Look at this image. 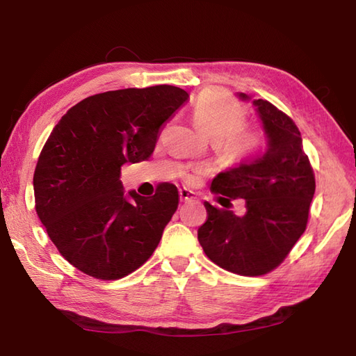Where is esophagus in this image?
Instances as JSON below:
<instances>
[{"mask_svg": "<svg viewBox=\"0 0 356 356\" xmlns=\"http://www.w3.org/2000/svg\"><path fill=\"white\" fill-rule=\"evenodd\" d=\"M179 195H180V202H188V200L195 199V194L191 190H188V188H180Z\"/></svg>", "mask_w": 356, "mask_h": 356, "instance_id": "esophagus-1", "label": "esophagus"}]
</instances>
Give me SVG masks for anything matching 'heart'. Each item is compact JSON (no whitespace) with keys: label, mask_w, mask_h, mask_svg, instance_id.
I'll use <instances>...</instances> for the list:
<instances>
[{"label":"heart","mask_w":356,"mask_h":356,"mask_svg":"<svg viewBox=\"0 0 356 356\" xmlns=\"http://www.w3.org/2000/svg\"><path fill=\"white\" fill-rule=\"evenodd\" d=\"M194 122L203 133L217 140L232 161H248L266 147V134L260 130H240L245 124V110L217 92H207L195 101Z\"/></svg>","instance_id":"1"}]
</instances>
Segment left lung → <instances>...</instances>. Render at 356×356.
<instances>
[{
  "instance_id": "1",
  "label": "left lung",
  "mask_w": 356,
  "mask_h": 356,
  "mask_svg": "<svg viewBox=\"0 0 356 356\" xmlns=\"http://www.w3.org/2000/svg\"><path fill=\"white\" fill-rule=\"evenodd\" d=\"M241 101L251 97L238 93ZM252 105L263 122L266 149L241 161L211 184V191L229 200L245 199L246 213L216 208L205 202L207 222L197 231L211 261L238 275L257 277L275 269L301 234L315 193V176L293 120L264 99Z\"/></svg>"
}]
</instances>
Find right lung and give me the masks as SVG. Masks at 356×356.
<instances>
[{"label": "right lung", "mask_w": 356, "mask_h": 356, "mask_svg": "<svg viewBox=\"0 0 356 356\" xmlns=\"http://www.w3.org/2000/svg\"><path fill=\"white\" fill-rule=\"evenodd\" d=\"M174 86L86 97L53 128L33 174L35 208L64 259L84 274L118 280L154 252L179 205L171 184L145 199L124 193L120 166L153 154L159 131L188 101Z\"/></svg>", "instance_id": "add662e5"}]
</instances>
